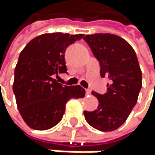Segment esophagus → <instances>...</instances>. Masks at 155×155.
<instances>
[{
    "instance_id": "esophagus-1",
    "label": "esophagus",
    "mask_w": 155,
    "mask_h": 155,
    "mask_svg": "<svg viewBox=\"0 0 155 155\" xmlns=\"http://www.w3.org/2000/svg\"><path fill=\"white\" fill-rule=\"evenodd\" d=\"M85 94L86 95H91V89H85Z\"/></svg>"
}]
</instances>
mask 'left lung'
I'll return each instance as SVG.
<instances>
[{"instance_id": "8db88e82", "label": "left lung", "mask_w": 155, "mask_h": 155, "mask_svg": "<svg viewBox=\"0 0 155 155\" xmlns=\"http://www.w3.org/2000/svg\"><path fill=\"white\" fill-rule=\"evenodd\" d=\"M93 55L100 65V76L108 77L107 93L92 91L98 100L93 111H84L86 122L100 131H114L126 122L138 101L142 74L132 46L123 38L110 33L86 35Z\"/></svg>"}]
</instances>
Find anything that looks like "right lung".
Listing matches in <instances>:
<instances>
[{
  "label": "right lung",
  "instance_id": "add662e5",
  "mask_svg": "<svg viewBox=\"0 0 155 155\" xmlns=\"http://www.w3.org/2000/svg\"><path fill=\"white\" fill-rule=\"evenodd\" d=\"M84 34L45 33L35 37L21 51L15 69L13 91L20 114L28 126L46 130L58 124L71 98H82L80 85L67 86L53 75L67 72L66 48Z\"/></svg>",
  "mask_w": 155,
  "mask_h": 155
}]
</instances>
